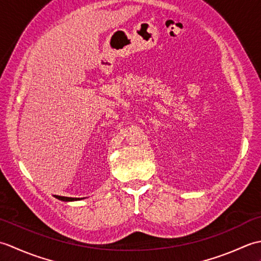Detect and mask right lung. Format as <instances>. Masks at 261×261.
<instances>
[{"label":"right lung","instance_id":"obj_1","mask_svg":"<svg viewBox=\"0 0 261 261\" xmlns=\"http://www.w3.org/2000/svg\"><path fill=\"white\" fill-rule=\"evenodd\" d=\"M55 197H56L57 199H59V201H63V202H74V201H80V199H83V198H79V197H65V196H58V195H55Z\"/></svg>","mask_w":261,"mask_h":261}]
</instances>
